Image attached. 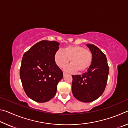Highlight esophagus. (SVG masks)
Returning <instances> with one entry per match:
<instances>
[{
	"instance_id": "34e87169",
	"label": "esophagus",
	"mask_w": 128,
	"mask_h": 128,
	"mask_svg": "<svg viewBox=\"0 0 128 128\" xmlns=\"http://www.w3.org/2000/svg\"><path fill=\"white\" fill-rule=\"evenodd\" d=\"M67 74V73L66 72H63V75H64V77L66 76Z\"/></svg>"
}]
</instances>
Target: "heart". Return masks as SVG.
Returning <instances> with one entry per match:
<instances>
[{"instance_id": "obj_1", "label": "heart", "mask_w": 128, "mask_h": 128, "mask_svg": "<svg viewBox=\"0 0 128 128\" xmlns=\"http://www.w3.org/2000/svg\"><path fill=\"white\" fill-rule=\"evenodd\" d=\"M54 61L61 68L70 60V65L65 68L69 72H84L90 68L92 62V54L90 50L78 45H71L65 47L63 52L56 51L54 54Z\"/></svg>"}]
</instances>
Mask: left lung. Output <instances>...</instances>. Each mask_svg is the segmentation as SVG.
I'll use <instances>...</instances> for the list:
<instances>
[{"mask_svg":"<svg viewBox=\"0 0 128 128\" xmlns=\"http://www.w3.org/2000/svg\"><path fill=\"white\" fill-rule=\"evenodd\" d=\"M92 54V62L88 71L81 75H73L72 92L79 101L91 102L100 97L107 85L109 66L107 58L98 47L88 44Z\"/></svg>","mask_w":128,"mask_h":128,"instance_id":"left-lung-1","label":"left lung"}]
</instances>
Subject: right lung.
I'll return each mask as SVG.
<instances>
[{
	"label": "right lung",
	"instance_id": "obj_1",
	"mask_svg": "<svg viewBox=\"0 0 128 128\" xmlns=\"http://www.w3.org/2000/svg\"><path fill=\"white\" fill-rule=\"evenodd\" d=\"M59 45L56 41L41 40L23 55L20 70L22 87L27 96L36 102L51 100L63 77L54 59Z\"/></svg>",
	"mask_w": 128,
	"mask_h": 128
}]
</instances>
